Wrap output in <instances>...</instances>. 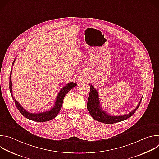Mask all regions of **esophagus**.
I'll return each mask as SVG.
<instances>
[{
  "instance_id": "obj_1",
  "label": "esophagus",
  "mask_w": 159,
  "mask_h": 159,
  "mask_svg": "<svg viewBox=\"0 0 159 159\" xmlns=\"http://www.w3.org/2000/svg\"><path fill=\"white\" fill-rule=\"evenodd\" d=\"M83 79H84V76L82 75H80L79 76L78 80H83Z\"/></svg>"
}]
</instances>
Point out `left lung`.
<instances>
[{
    "label": "left lung",
    "instance_id": "left-lung-1",
    "mask_svg": "<svg viewBox=\"0 0 159 159\" xmlns=\"http://www.w3.org/2000/svg\"><path fill=\"white\" fill-rule=\"evenodd\" d=\"M89 85L90 87V93H89L88 101H87V109L90 113V115H91V116L95 120L99 121L101 123H103L106 124H113V123H118V122L123 121L124 120H127L128 118L131 117L135 112V111H137L142 101V99H141L137 107L132 111H131L129 114L121 115V116L110 115L107 114L106 111L102 109L100 105L99 98L97 90L90 84H89Z\"/></svg>",
    "mask_w": 159,
    "mask_h": 159
}]
</instances>
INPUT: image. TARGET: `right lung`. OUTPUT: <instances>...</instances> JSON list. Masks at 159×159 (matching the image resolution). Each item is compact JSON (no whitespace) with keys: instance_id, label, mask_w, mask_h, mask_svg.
<instances>
[{"instance_id":"right-lung-1","label":"right lung","mask_w":159,"mask_h":159,"mask_svg":"<svg viewBox=\"0 0 159 159\" xmlns=\"http://www.w3.org/2000/svg\"><path fill=\"white\" fill-rule=\"evenodd\" d=\"M15 60H16V58L14 59V60L12 63V65H14ZM11 73H12V70L11 71L10 77H9V89H10L11 96L14 101L15 104H16L17 109L25 118H26L30 120L36 121V122L48 121H50V120H53V118H55L57 116V115H58V113L59 112L60 110L61 109V107L62 104H63V99H64V97L65 96V95L68 93H69L72 88H74V87H75L77 85V84L74 82H69L66 84V85L64 86L58 93L57 99H56V101H55V105L51 109H50L47 111L43 112L31 113V112L27 111L26 110H25L23 107H22L20 106V104L17 101H16L14 97L13 96L12 92V81H11Z\"/></svg>"}]
</instances>
